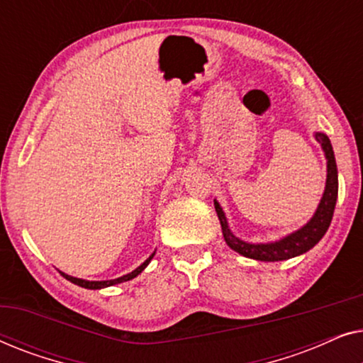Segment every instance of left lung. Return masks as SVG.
Wrapping results in <instances>:
<instances>
[{"mask_svg":"<svg viewBox=\"0 0 363 363\" xmlns=\"http://www.w3.org/2000/svg\"><path fill=\"white\" fill-rule=\"evenodd\" d=\"M314 137L315 140L320 143L327 160L325 188L314 215H312L311 220L307 221L304 226L289 233V235L281 238V240L272 242H247L233 235L230 225H228L225 211H223L220 203L215 200V210L218 213V218H220L223 236H225L226 245L230 246L233 251L240 252L241 256L251 257V259L256 261H286L291 259V257L304 255V252L312 250V247L322 240V236H324L327 230H329L332 216H334L337 193H339V175H337L335 155L334 150H332V143L329 140V137L322 132H314Z\"/></svg>","mask_w":363,"mask_h":363,"instance_id":"8db88e82","label":"left lung"}]
</instances>
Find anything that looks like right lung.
<instances>
[{
  "label": "right lung",
  "instance_id": "obj_1",
  "mask_svg": "<svg viewBox=\"0 0 363 363\" xmlns=\"http://www.w3.org/2000/svg\"><path fill=\"white\" fill-rule=\"evenodd\" d=\"M153 256H155V251H153L152 255L148 256L147 259L143 261L142 264L137 267V269H133L132 272H128V274H125V276L117 277V279H108V281H87V279H79V277L69 276V274H66V272H62V271H61V274H62L64 277H66L67 281H71V282H74V284H77V286L84 287V289H104V287H111V286L121 284V282L130 281V279H133V277H137V276L140 274V272H142L143 269H145V267L148 266V262L152 261V257H153Z\"/></svg>",
  "mask_w": 363,
  "mask_h": 363
}]
</instances>
